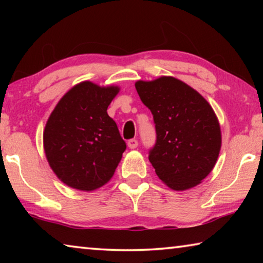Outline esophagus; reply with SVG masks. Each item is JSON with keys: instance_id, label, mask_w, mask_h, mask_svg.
<instances>
[{"instance_id": "esophagus-1", "label": "esophagus", "mask_w": 263, "mask_h": 263, "mask_svg": "<svg viewBox=\"0 0 263 263\" xmlns=\"http://www.w3.org/2000/svg\"><path fill=\"white\" fill-rule=\"evenodd\" d=\"M127 146H128V147H130L131 149L136 148L137 146H138V140H137V139H130V140L127 141Z\"/></svg>"}]
</instances>
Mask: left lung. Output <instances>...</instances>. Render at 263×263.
Masks as SVG:
<instances>
[{"mask_svg":"<svg viewBox=\"0 0 263 263\" xmlns=\"http://www.w3.org/2000/svg\"><path fill=\"white\" fill-rule=\"evenodd\" d=\"M136 89L153 115L157 141L148 159L159 179L177 191L201 183L215 167L221 146L211 105L173 77L137 81Z\"/></svg>","mask_w":263,"mask_h":263,"instance_id":"left-lung-1","label":"left lung"}]
</instances>
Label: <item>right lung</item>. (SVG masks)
<instances>
[{
  "mask_svg": "<svg viewBox=\"0 0 263 263\" xmlns=\"http://www.w3.org/2000/svg\"><path fill=\"white\" fill-rule=\"evenodd\" d=\"M118 91L115 86L81 82L66 92L48 118L44 130L47 161L70 188L95 190L115 174L126 144L106 109Z\"/></svg>",
  "mask_w": 263,
  "mask_h": 263,
  "instance_id": "right-lung-1",
  "label": "right lung"
}]
</instances>
